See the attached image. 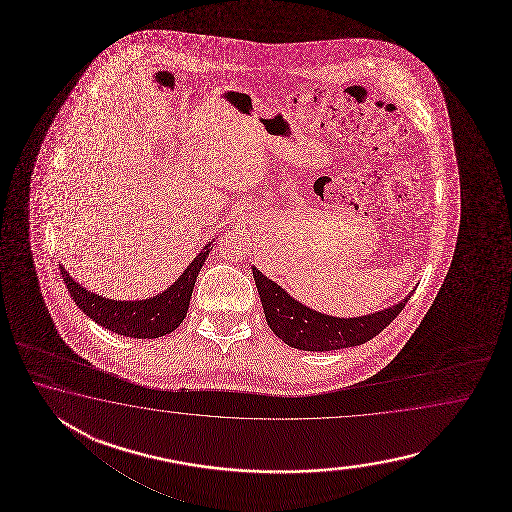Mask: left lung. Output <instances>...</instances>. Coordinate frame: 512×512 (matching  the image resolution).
Instances as JSON below:
<instances>
[{"label": "left lung", "instance_id": "obj_1", "mask_svg": "<svg viewBox=\"0 0 512 512\" xmlns=\"http://www.w3.org/2000/svg\"><path fill=\"white\" fill-rule=\"evenodd\" d=\"M252 276L260 293L263 313L272 333L282 338L287 346L304 351H333L353 348L377 337L382 329L403 311L412 293L406 294L399 304L390 305L371 315L340 318L324 315L294 300L291 294L276 282L269 280L252 265Z\"/></svg>", "mask_w": 512, "mask_h": 512}]
</instances>
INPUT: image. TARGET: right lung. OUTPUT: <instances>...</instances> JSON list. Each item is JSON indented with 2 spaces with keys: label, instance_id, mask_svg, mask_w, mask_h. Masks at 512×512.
Segmentation results:
<instances>
[{
  "label": "right lung",
  "instance_id": "1",
  "mask_svg": "<svg viewBox=\"0 0 512 512\" xmlns=\"http://www.w3.org/2000/svg\"><path fill=\"white\" fill-rule=\"evenodd\" d=\"M212 241L199 251L192 263L181 272L166 291L144 300H111L87 291L75 282L60 263V274L75 304L98 326L130 338H159L172 333L185 320L196 278L212 251Z\"/></svg>",
  "mask_w": 512,
  "mask_h": 512
}]
</instances>
